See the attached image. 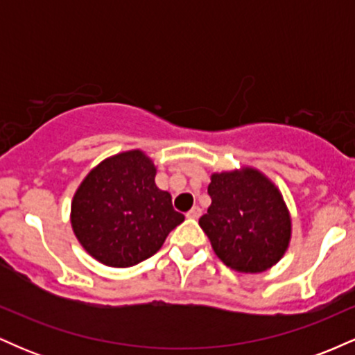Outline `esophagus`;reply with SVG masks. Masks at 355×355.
<instances>
[{
	"label": "esophagus",
	"instance_id": "esophagus-1",
	"mask_svg": "<svg viewBox=\"0 0 355 355\" xmlns=\"http://www.w3.org/2000/svg\"><path fill=\"white\" fill-rule=\"evenodd\" d=\"M200 215H202L200 207H193V209H191L189 214H187V217L191 218V220H197L198 217H200Z\"/></svg>",
	"mask_w": 355,
	"mask_h": 355
}]
</instances>
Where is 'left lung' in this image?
<instances>
[{
  "instance_id": "left-lung-1",
  "label": "left lung",
  "mask_w": 355,
  "mask_h": 355,
  "mask_svg": "<svg viewBox=\"0 0 355 355\" xmlns=\"http://www.w3.org/2000/svg\"><path fill=\"white\" fill-rule=\"evenodd\" d=\"M211 205L198 223L227 267L257 274L282 259L291 215L277 187L254 168L211 175Z\"/></svg>"
}]
</instances>
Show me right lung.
<instances>
[{"label": "right lung", "mask_w": 355, "mask_h": 355, "mask_svg": "<svg viewBox=\"0 0 355 355\" xmlns=\"http://www.w3.org/2000/svg\"><path fill=\"white\" fill-rule=\"evenodd\" d=\"M153 162L140 150L93 168L71 203V225L89 255L108 267H132L157 254L185 217L155 185Z\"/></svg>", "instance_id": "right-lung-1"}]
</instances>
